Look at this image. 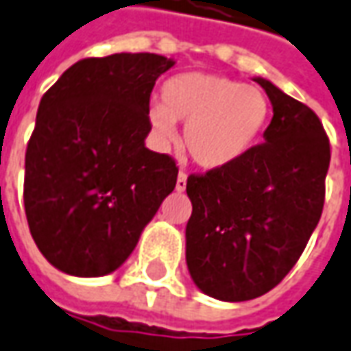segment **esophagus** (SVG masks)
Here are the masks:
<instances>
[{
    "mask_svg": "<svg viewBox=\"0 0 351 351\" xmlns=\"http://www.w3.org/2000/svg\"><path fill=\"white\" fill-rule=\"evenodd\" d=\"M185 187H187V173L180 171L178 173V183H176V191H185Z\"/></svg>",
    "mask_w": 351,
    "mask_h": 351,
    "instance_id": "obj_1",
    "label": "esophagus"
}]
</instances>
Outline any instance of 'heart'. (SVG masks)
<instances>
[{
    "instance_id": "obj_1",
    "label": "heart",
    "mask_w": 351,
    "mask_h": 351,
    "mask_svg": "<svg viewBox=\"0 0 351 351\" xmlns=\"http://www.w3.org/2000/svg\"><path fill=\"white\" fill-rule=\"evenodd\" d=\"M270 100L257 86L210 73H181L162 86V102L148 108V121L162 147L178 138L204 170H224L243 160L269 125Z\"/></svg>"
}]
</instances>
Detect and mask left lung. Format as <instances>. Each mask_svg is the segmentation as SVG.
Segmentation results:
<instances>
[{
	"instance_id": "obj_1",
	"label": "left lung",
	"mask_w": 351,
	"mask_h": 351,
	"mask_svg": "<svg viewBox=\"0 0 351 351\" xmlns=\"http://www.w3.org/2000/svg\"><path fill=\"white\" fill-rule=\"evenodd\" d=\"M255 81L274 112L265 143L230 168L187 178V269L199 290L222 302L255 300L293 269L321 220L330 164L311 108Z\"/></svg>"
}]
</instances>
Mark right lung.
I'll return each mask as SVG.
<instances>
[{
    "mask_svg": "<svg viewBox=\"0 0 351 351\" xmlns=\"http://www.w3.org/2000/svg\"><path fill=\"white\" fill-rule=\"evenodd\" d=\"M158 53L77 61L42 96L25 156V213L40 253L81 278L117 270L173 191L171 156L145 147Z\"/></svg>",
    "mask_w": 351,
    "mask_h": 351,
    "instance_id": "obj_1",
    "label": "right lung"
}]
</instances>
